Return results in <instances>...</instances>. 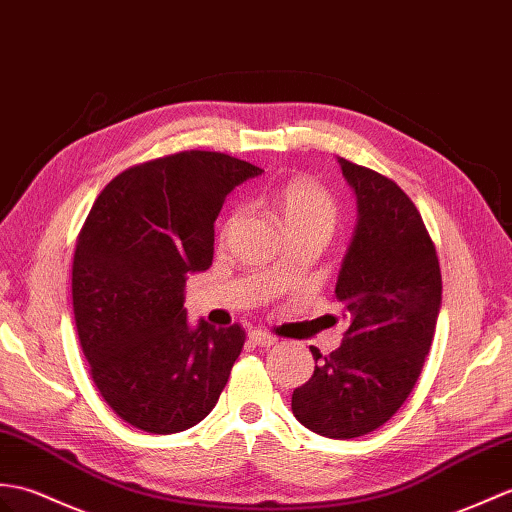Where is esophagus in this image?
I'll return each instance as SVG.
<instances>
[{
    "label": "esophagus",
    "mask_w": 512,
    "mask_h": 512,
    "mask_svg": "<svg viewBox=\"0 0 512 512\" xmlns=\"http://www.w3.org/2000/svg\"><path fill=\"white\" fill-rule=\"evenodd\" d=\"M248 342L255 344V347H272V344L277 342V338L266 334V331L253 329V331H248Z\"/></svg>",
    "instance_id": "34e87169"
}]
</instances>
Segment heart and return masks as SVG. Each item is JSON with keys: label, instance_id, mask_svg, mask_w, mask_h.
Here are the masks:
<instances>
[{"label": "heart", "instance_id": "heart-1", "mask_svg": "<svg viewBox=\"0 0 512 512\" xmlns=\"http://www.w3.org/2000/svg\"><path fill=\"white\" fill-rule=\"evenodd\" d=\"M272 207H275L285 231L318 229L329 235L338 220L334 198L310 178H292L277 187V192L272 194Z\"/></svg>", "mask_w": 512, "mask_h": 512}]
</instances>
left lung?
Wrapping results in <instances>:
<instances>
[{
	"instance_id": "obj_1",
	"label": "left lung",
	"mask_w": 512,
	"mask_h": 512,
	"mask_svg": "<svg viewBox=\"0 0 512 512\" xmlns=\"http://www.w3.org/2000/svg\"><path fill=\"white\" fill-rule=\"evenodd\" d=\"M358 202L336 296L349 327L329 355L312 347L314 375L294 388L292 412L327 438L364 436L408 399L441 312V268L419 209L390 178L338 157Z\"/></svg>"
}]
</instances>
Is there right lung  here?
Returning <instances> with one entry per match:
<instances>
[{"label":"right lung","instance_id":"add662e5","mask_svg":"<svg viewBox=\"0 0 512 512\" xmlns=\"http://www.w3.org/2000/svg\"><path fill=\"white\" fill-rule=\"evenodd\" d=\"M261 172L189 150L122 172L93 202L71 268L76 329L100 395L137 430H189L229 382L244 329L187 325L183 292L211 266L224 198Z\"/></svg>","mask_w":512,"mask_h":512}]
</instances>
